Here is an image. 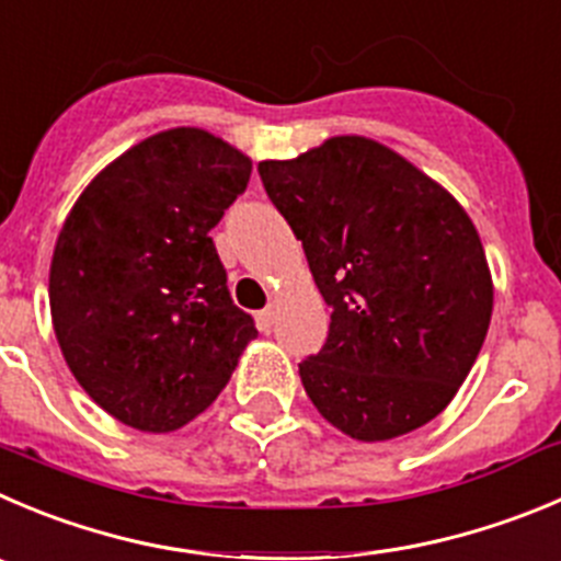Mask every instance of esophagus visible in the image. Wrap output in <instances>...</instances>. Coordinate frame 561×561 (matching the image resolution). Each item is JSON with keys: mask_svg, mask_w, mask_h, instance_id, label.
<instances>
[{"mask_svg": "<svg viewBox=\"0 0 561 561\" xmlns=\"http://www.w3.org/2000/svg\"><path fill=\"white\" fill-rule=\"evenodd\" d=\"M274 321H276L274 307H265V310L256 312V327H260V332H271V329H274Z\"/></svg>", "mask_w": 561, "mask_h": 561, "instance_id": "obj_1", "label": "esophagus"}]
</instances>
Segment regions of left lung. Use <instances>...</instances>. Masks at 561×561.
Segmentation results:
<instances>
[{"instance_id": "8db88e82", "label": "left lung", "mask_w": 561, "mask_h": 561, "mask_svg": "<svg viewBox=\"0 0 561 561\" xmlns=\"http://www.w3.org/2000/svg\"><path fill=\"white\" fill-rule=\"evenodd\" d=\"M332 307L298 365L312 404L363 443L401 437L451 404L493 316L479 232L457 198L359 135L256 165Z\"/></svg>"}]
</instances>
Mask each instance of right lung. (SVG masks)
I'll use <instances>...</instances> for the list:
<instances>
[{
  "label": "right lung",
  "instance_id": "right-lung-1",
  "mask_svg": "<svg viewBox=\"0 0 561 561\" xmlns=\"http://www.w3.org/2000/svg\"><path fill=\"white\" fill-rule=\"evenodd\" d=\"M249 176V157L216 135L157 133L110 162L57 234V343L82 390L127 426H185L256 337L209 238Z\"/></svg>",
  "mask_w": 561,
  "mask_h": 561
}]
</instances>
